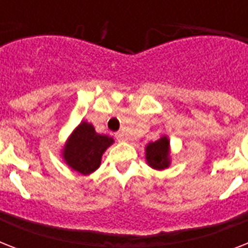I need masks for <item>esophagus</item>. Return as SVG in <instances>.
<instances>
[{"label":"esophagus","instance_id":"obj_1","mask_svg":"<svg viewBox=\"0 0 248 248\" xmlns=\"http://www.w3.org/2000/svg\"><path fill=\"white\" fill-rule=\"evenodd\" d=\"M116 139L118 140V141H127V136H126V134H124V132H117Z\"/></svg>","mask_w":248,"mask_h":248}]
</instances>
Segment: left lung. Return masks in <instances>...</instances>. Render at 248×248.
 <instances>
[{
	"mask_svg": "<svg viewBox=\"0 0 248 248\" xmlns=\"http://www.w3.org/2000/svg\"><path fill=\"white\" fill-rule=\"evenodd\" d=\"M169 145L170 141L166 136H162L155 143L148 144L145 148V158L148 165L155 170L167 169L170 165Z\"/></svg>",
	"mask_w": 248,
	"mask_h": 248,
	"instance_id": "1",
	"label": "left lung"
}]
</instances>
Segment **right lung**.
Listing matches in <instances>:
<instances>
[{
	"instance_id": "obj_1",
	"label": "right lung",
	"mask_w": 248,
	"mask_h": 248,
	"mask_svg": "<svg viewBox=\"0 0 248 248\" xmlns=\"http://www.w3.org/2000/svg\"><path fill=\"white\" fill-rule=\"evenodd\" d=\"M114 140L95 131L91 124L82 122L68 139L63 151V157L69 167L89 175L100 166L101 155Z\"/></svg>"
}]
</instances>
